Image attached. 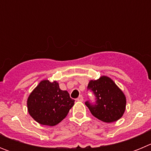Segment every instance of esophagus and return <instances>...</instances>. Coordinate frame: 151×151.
<instances>
[{
	"instance_id": "34e87169",
	"label": "esophagus",
	"mask_w": 151,
	"mask_h": 151,
	"mask_svg": "<svg viewBox=\"0 0 151 151\" xmlns=\"http://www.w3.org/2000/svg\"><path fill=\"white\" fill-rule=\"evenodd\" d=\"M83 97H82V95H79V97H78L76 99L77 101H80V102H82L83 101Z\"/></svg>"
}]
</instances>
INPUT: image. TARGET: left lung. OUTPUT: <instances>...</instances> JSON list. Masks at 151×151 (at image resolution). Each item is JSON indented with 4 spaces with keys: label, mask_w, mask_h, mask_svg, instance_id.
<instances>
[{
    "label": "left lung",
    "mask_w": 151,
    "mask_h": 151,
    "mask_svg": "<svg viewBox=\"0 0 151 151\" xmlns=\"http://www.w3.org/2000/svg\"><path fill=\"white\" fill-rule=\"evenodd\" d=\"M88 88L96 96V104L85 103L94 117L104 122H116L123 116L126 106V97L123 91L106 76L97 80H90Z\"/></svg>",
    "instance_id": "left-lung-1"
}]
</instances>
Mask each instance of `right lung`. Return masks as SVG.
Masks as SVG:
<instances>
[{
    "label": "right lung",
    "instance_id": "add662e5",
    "mask_svg": "<svg viewBox=\"0 0 151 151\" xmlns=\"http://www.w3.org/2000/svg\"><path fill=\"white\" fill-rule=\"evenodd\" d=\"M74 103L67 91L60 88L57 81L44 79L28 97L27 109L29 115L37 122L54 126L67 116Z\"/></svg>",
    "mask_w": 151,
    "mask_h": 151
}]
</instances>
